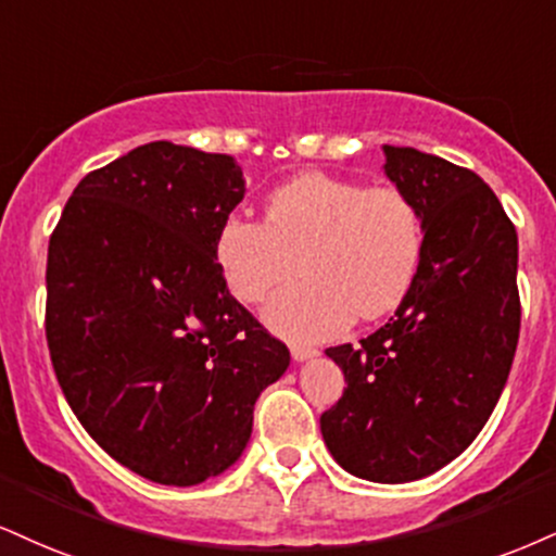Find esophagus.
Wrapping results in <instances>:
<instances>
[{
  "instance_id": "1",
  "label": "esophagus",
  "mask_w": 556,
  "mask_h": 556,
  "mask_svg": "<svg viewBox=\"0 0 556 556\" xmlns=\"http://www.w3.org/2000/svg\"><path fill=\"white\" fill-rule=\"evenodd\" d=\"M290 352L295 363H305V359H313L318 354V350H313V346H303V344H292Z\"/></svg>"
}]
</instances>
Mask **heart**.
<instances>
[{
    "label": "heart",
    "instance_id": "1",
    "mask_svg": "<svg viewBox=\"0 0 556 556\" xmlns=\"http://www.w3.org/2000/svg\"><path fill=\"white\" fill-rule=\"evenodd\" d=\"M214 264L238 303L292 342L337 337L357 316L372 320L406 298L422 256V219L406 193L307 170L277 186L264 223L227 214L214 232Z\"/></svg>",
    "mask_w": 556,
    "mask_h": 556
}]
</instances>
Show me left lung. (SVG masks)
<instances>
[{
	"label": "left lung",
	"instance_id": "1",
	"mask_svg": "<svg viewBox=\"0 0 556 556\" xmlns=\"http://www.w3.org/2000/svg\"><path fill=\"white\" fill-rule=\"evenodd\" d=\"M383 155L422 219V256L386 326L326 350L346 388L320 434L352 477L404 484L458 458L497 406L520 331L518 236L473 170L414 147Z\"/></svg>",
	"mask_w": 556,
	"mask_h": 556
}]
</instances>
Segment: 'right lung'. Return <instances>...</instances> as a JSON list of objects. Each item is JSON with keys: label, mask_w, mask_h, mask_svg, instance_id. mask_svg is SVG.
<instances>
[{"label": "right lung", "mask_w": 556, "mask_h": 556, "mask_svg": "<svg viewBox=\"0 0 556 556\" xmlns=\"http://www.w3.org/2000/svg\"><path fill=\"white\" fill-rule=\"evenodd\" d=\"M236 157L150 142L79 180L49 243L46 339L90 438L139 477L193 486L243 456L290 350L227 292L217 225Z\"/></svg>", "instance_id": "add662e5"}]
</instances>
